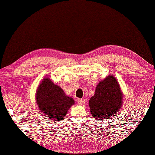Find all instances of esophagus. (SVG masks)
Returning a JSON list of instances; mask_svg holds the SVG:
<instances>
[{
  "label": "esophagus",
  "mask_w": 155,
  "mask_h": 155,
  "mask_svg": "<svg viewBox=\"0 0 155 155\" xmlns=\"http://www.w3.org/2000/svg\"><path fill=\"white\" fill-rule=\"evenodd\" d=\"M85 101L84 99H78V103L79 105H84L85 104Z\"/></svg>",
  "instance_id": "obj_1"
}]
</instances>
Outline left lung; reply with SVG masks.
<instances>
[{"instance_id": "left-lung-1", "label": "left lung", "mask_w": 155, "mask_h": 155, "mask_svg": "<svg viewBox=\"0 0 155 155\" xmlns=\"http://www.w3.org/2000/svg\"><path fill=\"white\" fill-rule=\"evenodd\" d=\"M123 104V93L116 78L109 75L96 86L88 102L92 116L100 120L116 116Z\"/></svg>"}]
</instances>
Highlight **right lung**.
<instances>
[{"instance_id": "add662e5", "label": "right lung", "mask_w": 155, "mask_h": 155, "mask_svg": "<svg viewBox=\"0 0 155 155\" xmlns=\"http://www.w3.org/2000/svg\"><path fill=\"white\" fill-rule=\"evenodd\" d=\"M36 104L40 112L55 122L64 119L75 101L65 94L63 89L55 85L48 77L41 81L35 93Z\"/></svg>"}]
</instances>
